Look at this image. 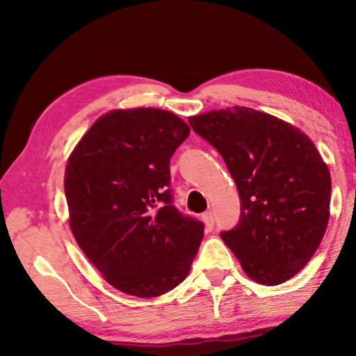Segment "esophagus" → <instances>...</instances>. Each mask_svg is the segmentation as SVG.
<instances>
[{"instance_id":"34e87169","label":"esophagus","mask_w":356,"mask_h":356,"mask_svg":"<svg viewBox=\"0 0 356 356\" xmlns=\"http://www.w3.org/2000/svg\"><path fill=\"white\" fill-rule=\"evenodd\" d=\"M201 220L204 222V225H206L207 230H212L213 228V216L212 212H204L201 216Z\"/></svg>"}]
</instances>
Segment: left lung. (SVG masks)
Masks as SVG:
<instances>
[{
    "instance_id": "obj_1",
    "label": "left lung",
    "mask_w": 356,
    "mask_h": 356,
    "mask_svg": "<svg viewBox=\"0 0 356 356\" xmlns=\"http://www.w3.org/2000/svg\"><path fill=\"white\" fill-rule=\"evenodd\" d=\"M225 160L241 202L238 225L222 232L251 280L284 284L308 264L330 216V173L313 140L264 111L233 106L189 116Z\"/></svg>"
}]
</instances>
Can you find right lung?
Here are the masks:
<instances>
[{
  "label": "right lung",
  "instance_id": "obj_1",
  "mask_svg": "<svg viewBox=\"0 0 356 356\" xmlns=\"http://www.w3.org/2000/svg\"><path fill=\"white\" fill-rule=\"evenodd\" d=\"M189 131L167 110H111L67 159L72 235L102 277L126 295L155 298L173 290L202 241V222L181 216L168 189L170 159Z\"/></svg>",
  "mask_w": 356,
  "mask_h": 356
}]
</instances>
